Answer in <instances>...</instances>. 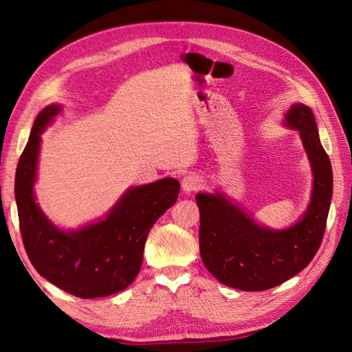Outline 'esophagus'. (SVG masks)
Returning a JSON list of instances; mask_svg holds the SVG:
<instances>
[{
    "label": "esophagus",
    "instance_id": "34e87169",
    "mask_svg": "<svg viewBox=\"0 0 352 352\" xmlns=\"http://www.w3.org/2000/svg\"><path fill=\"white\" fill-rule=\"evenodd\" d=\"M202 185V179L197 175H188L184 177L182 180V189L184 192L189 194V192H194V190H198Z\"/></svg>",
    "mask_w": 352,
    "mask_h": 352
}]
</instances>
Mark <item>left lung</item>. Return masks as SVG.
<instances>
[{"mask_svg": "<svg viewBox=\"0 0 352 352\" xmlns=\"http://www.w3.org/2000/svg\"><path fill=\"white\" fill-rule=\"evenodd\" d=\"M283 126L300 133L313 175L310 201L291 226L261 225L220 190L195 195L201 260L220 283L235 289L265 291L294 278L313 260L323 238L333 175L314 114L305 104L294 102L285 113Z\"/></svg>", "mask_w": 352, "mask_h": 352, "instance_id": "1", "label": "left lung"}]
</instances>
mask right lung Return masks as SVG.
<instances>
[{"label":"right lung","instance_id":"obj_1","mask_svg":"<svg viewBox=\"0 0 352 352\" xmlns=\"http://www.w3.org/2000/svg\"><path fill=\"white\" fill-rule=\"evenodd\" d=\"M61 111L57 102L42 109L20 155L14 182L20 232L42 278L85 300L109 296L126 289L140 273L148 233L176 202L180 184L164 177L131 186L100 219L76 229L54 225L36 202L35 184L41 133Z\"/></svg>","mask_w":352,"mask_h":352}]
</instances>
